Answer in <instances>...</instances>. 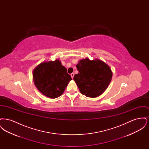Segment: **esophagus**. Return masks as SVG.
Wrapping results in <instances>:
<instances>
[{
    "label": "esophagus",
    "mask_w": 149,
    "mask_h": 149,
    "mask_svg": "<svg viewBox=\"0 0 149 149\" xmlns=\"http://www.w3.org/2000/svg\"><path fill=\"white\" fill-rule=\"evenodd\" d=\"M70 75H71V78L73 79V78H74V73H71Z\"/></svg>",
    "instance_id": "esophagus-1"
}]
</instances>
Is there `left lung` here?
I'll list each match as a JSON object with an SVG mask.
<instances>
[{
  "label": "left lung",
  "mask_w": 149,
  "mask_h": 149,
  "mask_svg": "<svg viewBox=\"0 0 149 149\" xmlns=\"http://www.w3.org/2000/svg\"><path fill=\"white\" fill-rule=\"evenodd\" d=\"M79 71L74 80L80 93L89 98H95L106 90L112 78V71L108 65L99 59L90 60L86 57L79 60Z\"/></svg>",
  "instance_id": "8db88e82"
}]
</instances>
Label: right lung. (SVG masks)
Returning a JSON list of instances; mask_svg holds the SVG:
<instances>
[{
	"instance_id": "obj_1",
	"label": "right lung",
	"mask_w": 149,
	"mask_h": 149,
	"mask_svg": "<svg viewBox=\"0 0 149 149\" xmlns=\"http://www.w3.org/2000/svg\"><path fill=\"white\" fill-rule=\"evenodd\" d=\"M33 80L36 87L44 95L52 99L61 96L69 81L72 80L67 69L61 61H43L33 71Z\"/></svg>"
}]
</instances>
